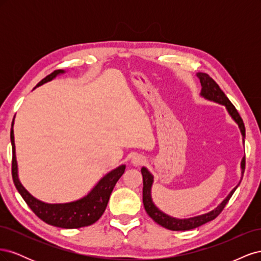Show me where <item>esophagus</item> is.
I'll return each instance as SVG.
<instances>
[{
    "label": "esophagus",
    "mask_w": 261,
    "mask_h": 261,
    "mask_svg": "<svg viewBox=\"0 0 261 261\" xmlns=\"http://www.w3.org/2000/svg\"><path fill=\"white\" fill-rule=\"evenodd\" d=\"M145 158L144 156H141V155H139V154H137V155H135L133 158V163L135 164V165H141L143 163H145Z\"/></svg>",
    "instance_id": "34e87169"
}]
</instances>
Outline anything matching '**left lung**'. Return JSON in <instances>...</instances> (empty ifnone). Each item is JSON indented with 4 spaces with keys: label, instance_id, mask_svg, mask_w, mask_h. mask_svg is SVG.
Here are the masks:
<instances>
[{
    "label": "left lung",
    "instance_id": "1",
    "mask_svg": "<svg viewBox=\"0 0 261 261\" xmlns=\"http://www.w3.org/2000/svg\"><path fill=\"white\" fill-rule=\"evenodd\" d=\"M197 76L199 77L201 86H202L201 96H203L204 98H207L209 100L219 102V103L225 106L228 113H230L231 116L234 118V121L239 124L243 136H245V125H244V122L242 120L240 113L238 112L236 108L233 106L232 102L228 100V98L225 96V93L222 90H221L219 85L215 81H213L208 74L198 73V74H197ZM245 160H246V159H245V156H244V159L242 161L243 173L245 171V163H246V161H245ZM141 174H143V180H144L143 202H144V207H145L146 212L148 213V216L154 221V222H156L158 224H160L161 226H163L165 228H169V230H172V231L193 230V228H196V227H198V226H200L204 223H207L211 220H215L220 215V213L222 212V210L226 206V203L228 202V200L231 199V197L234 194L235 189L238 188V186H236L233 189V191L230 194H228L226 198L220 203V206L217 207L215 210H212L211 212H208V213H206V215L198 216V217L179 220V219H174V218L167 216L165 213L161 212L159 209H158L154 206L152 200H151V195H150V193H151V186H152L153 177L148 172V170L146 168L141 169Z\"/></svg>",
    "mask_w": 261,
    "mask_h": 261
}]
</instances>
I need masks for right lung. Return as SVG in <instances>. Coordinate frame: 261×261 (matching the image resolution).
Wrapping results in <instances>:
<instances>
[{
  "label": "right lung",
  "mask_w": 261,
  "mask_h": 261,
  "mask_svg": "<svg viewBox=\"0 0 261 261\" xmlns=\"http://www.w3.org/2000/svg\"><path fill=\"white\" fill-rule=\"evenodd\" d=\"M64 70L57 69L50 75L44 77L43 80L37 85L49 82L60 73ZM14 123V120H13ZM13 123L11 128V143L13 149L12 158V176L15 187L17 188L18 193L21 195L23 200L26 201L28 207L34 211L35 215L41 219L43 222L50 225H54L63 228H80L88 226L101 218L108 206L110 196L113 191L116 181L120 179L125 171V165H121L117 169L113 170L102 178L99 183L94 186L92 191L84 198L68 203H44L36 199L31 196L23 186L20 184L17 175V162L15 155V143H14V130Z\"/></svg>",
  "instance_id": "obj_1"
}]
</instances>
